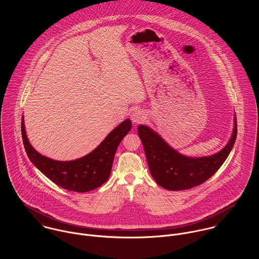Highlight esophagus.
I'll list each match as a JSON object with an SVG mask.
<instances>
[{"label": "esophagus", "instance_id": "obj_1", "mask_svg": "<svg viewBox=\"0 0 259 259\" xmlns=\"http://www.w3.org/2000/svg\"><path fill=\"white\" fill-rule=\"evenodd\" d=\"M146 119V114L142 110H135L132 113V120L135 123H140Z\"/></svg>", "mask_w": 259, "mask_h": 259}]
</instances>
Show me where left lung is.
I'll return each instance as SVG.
<instances>
[{"label": "left lung", "mask_w": 259, "mask_h": 259, "mask_svg": "<svg viewBox=\"0 0 259 259\" xmlns=\"http://www.w3.org/2000/svg\"><path fill=\"white\" fill-rule=\"evenodd\" d=\"M138 134L145 148L150 175L156 184L168 190H184L203 184L222 166L236 140V116L226 146L207 156L192 157L180 153L148 125L140 124Z\"/></svg>", "instance_id": "1"}]
</instances>
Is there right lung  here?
Segmentation results:
<instances>
[{"mask_svg":"<svg viewBox=\"0 0 259 259\" xmlns=\"http://www.w3.org/2000/svg\"><path fill=\"white\" fill-rule=\"evenodd\" d=\"M132 128L126 118L87 155L74 160H56L38 153L30 144L22 116V138L26 152L37 169L56 185L68 190L87 192L104 185L110 178L115 151Z\"/></svg>","mask_w":259,"mask_h":259,"instance_id":"right-lung-1","label":"right lung"}]
</instances>
